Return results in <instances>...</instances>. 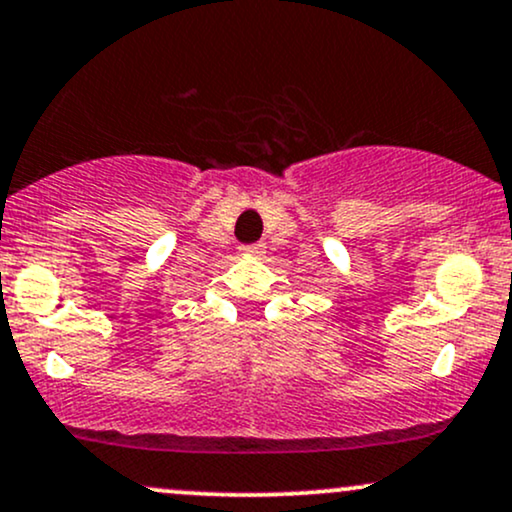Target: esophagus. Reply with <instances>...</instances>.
<instances>
[{
	"label": "esophagus",
	"instance_id": "1",
	"mask_svg": "<svg viewBox=\"0 0 512 512\" xmlns=\"http://www.w3.org/2000/svg\"><path fill=\"white\" fill-rule=\"evenodd\" d=\"M267 248V245L264 243H252V245H240V255H245V257H262L264 250Z\"/></svg>",
	"mask_w": 512,
	"mask_h": 512
}]
</instances>
